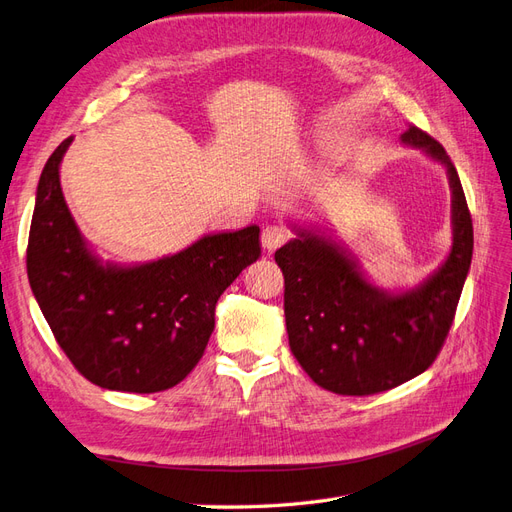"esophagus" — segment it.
<instances>
[{"label": "esophagus", "mask_w": 512, "mask_h": 512, "mask_svg": "<svg viewBox=\"0 0 512 512\" xmlns=\"http://www.w3.org/2000/svg\"><path fill=\"white\" fill-rule=\"evenodd\" d=\"M290 237V232L286 226H280V224H271V226H265L260 232V243L265 250H277L282 243H286Z\"/></svg>", "instance_id": "34e87169"}]
</instances>
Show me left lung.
<instances>
[{"mask_svg": "<svg viewBox=\"0 0 512 512\" xmlns=\"http://www.w3.org/2000/svg\"><path fill=\"white\" fill-rule=\"evenodd\" d=\"M401 143L442 164L451 185V252L421 284L386 290L369 282L359 260L320 224H292L297 239L275 252L290 350L309 378L337 395H374L423 374L451 329L470 271L472 218L451 158L416 126Z\"/></svg>", "mask_w": 512, "mask_h": 512, "instance_id": "obj_1", "label": "left lung"}]
</instances>
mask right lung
I'll list each match as a JSON object with an SVG mask.
<instances>
[{"mask_svg":"<svg viewBox=\"0 0 512 512\" xmlns=\"http://www.w3.org/2000/svg\"><path fill=\"white\" fill-rule=\"evenodd\" d=\"M70 145L72 136L38 181L29 286L57 344L89 382L123 393L166 391L203 356L220 294L260 256V228L211 232L149 262L102 260L61 192L59 168Z\"/></svg>","mask_w":512,"mask_h":512,"instance_id":"right-lung-1","label":"right lung"}]
</instances>
